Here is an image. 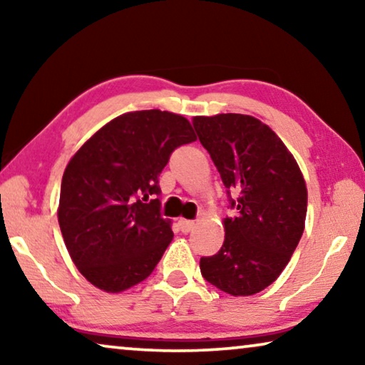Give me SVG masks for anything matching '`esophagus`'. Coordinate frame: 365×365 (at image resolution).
<instances>
[{
	"label": "esophagus",
	"mask_w": 365,
	"mask_h": 365,
	"mask_svg": "<svg viewBox=\"0 0 365 365\" xmlns=\"http://www.w3.org/2000/svg\"><path fill=\"white\" fill-rule=\"evenodd\" d=\"M178 226H179V229H181L184 234H187V232L192 231L196 224H194V221H187V219H179Z\"/></svg>",
	"instance_id": "esophagus-1"
}]
</instances>
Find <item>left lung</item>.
<instances>
[{
	"instance_id": "1",
	"label": "left lung",
	"mask_w": 365,
	"mask_h": 365,
	"mask_svg": "<svg viewBox=\"0 0 365 365\" xmlns=\"http://www.w3.org/2000/svg\"><path fill=\"white\" fill-rule=\"evenodd\" d=\"M192 124L237 207L222 221L221 251L201 257V274L222 292L252 296L281 276L301 241L306 181L286 144L257 118L227 113L194 116Z\"/></svg>"
}]
</instances>
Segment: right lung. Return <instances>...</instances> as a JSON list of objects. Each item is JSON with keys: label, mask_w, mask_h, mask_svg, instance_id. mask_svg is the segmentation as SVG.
<instances>
[{"label": "right lung", "mask_w": 365, "mask_h": 365, "mask_svg": "<svg viewBox=\"0 0 365 365\" xmlns=\"http://www.w3.org/2000/svg\"><path fill=\"white\" fill-rule=\"evenodd\" d=\"M196 141L191 123L159 109L124 113L69 159L58 221L78 271L109 294L144 281L173 241L159 212V174L178 146Z\"/></svg>", "instance_id": "right-lung-1"}]
</instances>
